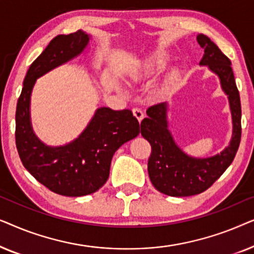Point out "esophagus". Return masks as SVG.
<instances>
[{
	"label": "esophagus",
	"mask_w": 254,
	"mask_h": 254,
	"mask_svg": "<svg viewBox=\"0 0 254 254\" xmlns=\"http://www.w3.org/2000/svg\"><path fill=\"white\" fill-rule=\"evenodd\" d=\"M133 114H134V117L136 118V119L140 121H142V119H143L144 118V113H143V111H142L141 109H138V107H134L133 109Z\"/></svg>",
	"instance_id": "1"
}]
</instances>
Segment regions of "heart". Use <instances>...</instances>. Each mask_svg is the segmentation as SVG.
<instances>
[{
	"mask_svg": "<svg viewBox=\"0 0 254 254\" xmlns=\"http://www.w3.org/2000/svg\"><path fill=\"white\" fill-rule=\"evenodd\" d=\"M166 61H168V57L165 54H158L152 58V60L150 61V65L154 69H159L166 64Z\"/></svg>",
	"mask_w": 254,
	"mask_h": 254,
	"instance_id": "obj_1",
	"label": "heart"
}]
</instances>
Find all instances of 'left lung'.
Instances as JSON below:
<instances>
[{"instance_id": "obj_1", "label": "left lung", "mask_w": 254, "mask_h": 254, "mask_svg": "<svg viewBox=\"0 0 254 254\" xmlns=\"http://www.w3.org/2000/svg\"><path fill=\"white\" fill-rule=\"evenodd\" d=\"M197 43L204 50L200 64L209 65L220 76L222 88L229 96L234 131L229 147L210 158L189 157L177 147L168 130L166 104H155L147 110L148 117L141 123V134L151 145L148 172L152 185L170 196L196 195L209 189L237 154L242 136V107L235 82L231 61L204 34L197 36Z\"/></svg>"}]
</instances>
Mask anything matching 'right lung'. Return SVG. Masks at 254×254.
Returning <instances> with one entry per match:
<instances>
[{"mask_svg":"<svg viewBox=\"0 0 254 254\" xmlns=\"http://www.w3.org/2000/svg\"><path fill=\"white\" fill-rule=\"evenodd\" d=\"M89 36L81 30L55 37L30 65L16 109V147L24 168L52 192L64 196L95 193L107 182L112 157L136 137L140 124L130 110H97L81 136L64 147L50 148L33 134L30 96L36 79L84 50Z\"/></svg>","mask_w":254,"mask_h":254,"instance_id":"obj_1","label":"right lung"}]
</instances>
